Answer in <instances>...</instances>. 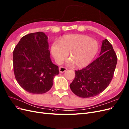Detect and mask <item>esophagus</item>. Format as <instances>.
<instances>
[{
  "instance_id": "esophagus-1",
  "label": "esophagus",
  "mask_w": 129,
  "mask_h": 129,
  "mask_svg": "<svg viewBox=\"0 0 129 129\" xmlns=\"http://www.w3.org/2000/svg\"><path fill=\"white\" fill-rule=\"evenodd\" d=\"M67 70V68L64 67H60L59 68V72L60 73H64L66 72Z\"/></svg>"
}]
</instances>
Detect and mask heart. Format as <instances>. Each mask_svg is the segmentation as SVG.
Returning a JSON list of instances; mask_svg holds the SVG:
<instances>
[{
  "instance_id": "1",
  "label": "heart",
  "mask_w": 129,
  "mask_h": 129,
  "mask_svg": "<svg viewBox=\"0 0 129 129\" xmlns=\"http://www.w3.org/2000/svg\"><path fill=\"white\" fill-rule=\"evenodd\" d=\"M97 41L85 35H64L60 41H54L51 46V51L57 63H61L69 54L71 59L68 64H75L77 67H84L89 64L99 51Z\"/></svg>"
}]
</instances>
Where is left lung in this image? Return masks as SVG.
<instances>
[{
    "instance_id": "left-lung-1",
    "label": "left lung",
    "mask_w": 129,
    "mask_h": 129,
    "mask_svg": "<svg viewBox=\"0 0 129 129\" xmlns=\"http://www.w3.org/2000/svg\"><path fill=\"white\" fill-rule=\"evenodd\" d=\"M117 62L112 44L107 39L104 40L99 57L86 67L75 70V77L70 84L71 90L84 98L99 94L112 81Z\"/></svg>"
}]
</instances>
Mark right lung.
Here are the masks:
<instances>
[{"label": "right lung", "instance_id": "obj_1", "mask_svg": "<svg viewBox=\"0 0 129 129\" xmlns=\"http://www.w3.org/2000/svg\"><path fill=\"white\" fill-rule=\"evenodd\" d=\"M47 36L43 32L22 37L13 51V69L21 87L30 93L43 94L49 91L53 78L59 73L48 50Z\"/></svg>", "mask_w": 129, "mask_h": 129}]
</instances>
